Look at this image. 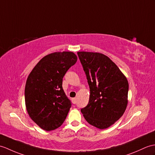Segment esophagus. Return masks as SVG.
I'll return each instance as SVG.
<instances>
[{
  "label": "esophagus",
  "mask_w": 155,
  "mask_h": 155,
  "mask_svg": "<svg viewBox=\"0 0 155 155\" xmlns=\"http://www.w3.org/2000/svg\"><path fill=\"white\" fill-rule=\"evenodd\" d=\"M72 102H73V104H75L77 102V98H73V99H72Z\"/></svg>",
  "instance_id": "1"
}]
</instances>
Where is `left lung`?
I'll return each instance as SVG.
<instances>
[{
	"label": "left lung",
	"instance_id": "1",
	"mask_svg": "<svg viewBox=\"0 0 155 155\" xmlns=\"http://www.w3.org/2000/svg\"><path fill=\"white\" fill-rule=\"evenodd\" d=\"M77 54L88 80L91 95L81 109L86 121L100 129L115 124L124 114L128 103L126 77L108 57L96 52Z\"/></svg>",
	"mask_w": 155,
	"mask_h": 155
}]
</instances>
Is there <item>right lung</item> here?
I'll list each match as a JSON object with an SVG mask.
<instances>
[{
    "label": "right lung",
    "instance_id": "add662e5",
    "mask_svg": "<svg viewBox=\"0 0 155 155\" xmlns=\"http://www.w3.org/2000/svg\"><path fill=\"white\" fill-rule=\"evenodd\" d=\"M77 61L73 52L50 53L43 57L28 75L25 86L26 110L44 130L59 127L67 116L71 103L63 89V78Z\"/></svg>",
    "mask_w": 155,
    "mask_h": 155
}]
</instances>
